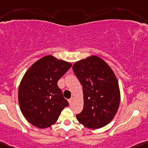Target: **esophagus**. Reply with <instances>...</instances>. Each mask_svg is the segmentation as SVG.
Wrapping results in <instances>:
<instances>
[{
    "label": "esophagus",
    "mask_w": 148,
    "mask_h": 148,
    "mask_svg": "<svg viewBox=\"0 0 148 148\" xmlns=\"http://www.w3.org/2000/svg\"><path fill=\"white\" fill-rule=\"evenodd\" d=\"M73 101V97H71V99H69V100H68V103H69L70 105L72 104Z\"/></svg>",
    "instance_id": "34e87169"
}]
</instances>
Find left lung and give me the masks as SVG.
Segmentation results:
<instances>
[{
  "mask_svg": "<svg viewBox=\"0 0 148 148\" xmlns=\"http://www.w3.org/2000/svg\"><path fill=\"white\" fill-rule=\"evenodd\" d=\"M73 70L83 85L84 100L77 120L90 129L104 127L113 119L120 106L116 76L108 64L97 56L75 62Z\"/></svg>",
  "mask_w": 148,
  "mask_h": 148,
  "instance_id": "1",
  "label": "left lung"
}]
</instances>
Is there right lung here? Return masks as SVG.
Masks as SVG:
<instances>
[{"label":"right lung","instance_id":"right-lung-1","mask_svg":"<svg viewBox=\"0 0 148 148\" xmlns=\"http://www.w3.org/2000/svg\"><path fill=\"white\" fill-rule=\"evenodd\" d=\"M71 66L69 62L48 55L35 62L24 74L18 88V103L23 116L33 126L51 127L69 106L57 83Z\"/></svg>","mask_w":148,"mask_h":148}]
</instances>
